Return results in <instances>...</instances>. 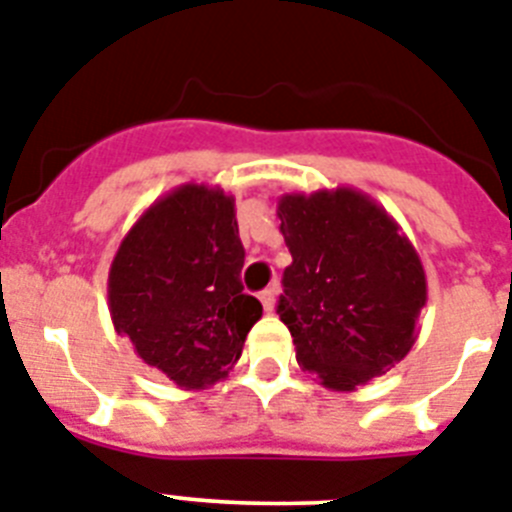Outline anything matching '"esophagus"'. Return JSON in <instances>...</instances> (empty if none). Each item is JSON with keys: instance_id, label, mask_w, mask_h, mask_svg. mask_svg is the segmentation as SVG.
I'll return each instance as SVG.
<instances>
[{"instance_id": "1", "label": "esophagus", "mask_w": 512, "mask_h": 512, "mask_svg": "<svg viewBox=\"0 0 512 512\" xmlns=\"http://www.w3.org/2000/svg\"><path fill=\"white\" fill-rule=\"evenodd\" d=\"M259 300H261V305H264V310H274V290H272V287L261 290Z\"/></svg>"}]
</instances>
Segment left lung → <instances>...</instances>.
I'll use <instances>...</instances> for the list:
<instances>
[{"mask_svg":"<svg viewBox=\"0 0 512 512\" xmlns=\"http://www.w3.org/2000/svg\"><path fill=\"white\" fill-rule=\"evenodd\" d=\"M277 217L292 253L277 313L300 368L331 391H355L404 360L427 279L399 222L349 186L285 194Z\"/></svg>","mask_w":512,"mask_h":512,"instance_id":"8db88e82","label":"left lung"}]
</instances>
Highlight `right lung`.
<instances>
[{
	"label": "right lung",
	"mask_w": 512,
	"mask_h": 512,
	"mask_svg": "<svg viewBox=\"0 0 512 512\" xmlns=\"http://www.w3.org/2000/svg\"><path fill=\"white\" fill-rule=\"evenodd\" d=\"M243 261L233 196L183 183L144 209L113 256V326L183 391L225 381L264 310L243 292Z\"/></svg>",
	"instance_id": "right-lung-1"
}]
</instances>
